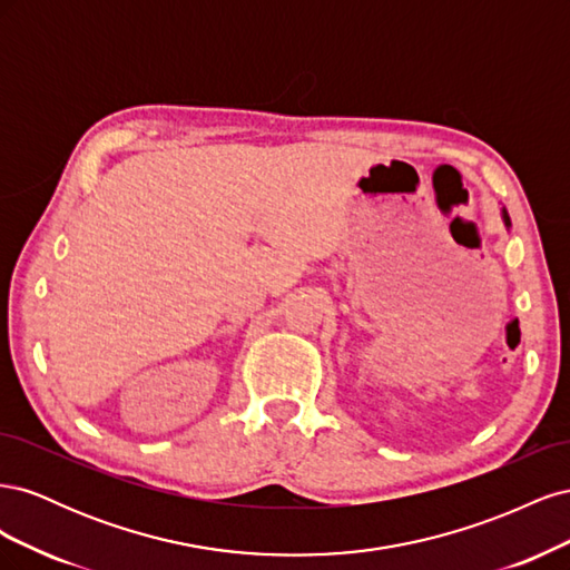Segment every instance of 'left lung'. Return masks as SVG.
I'll return each instance as SVG.
<instances>
[{
    "label": "left lung",
    "instance_id": "1",
    "mask_svg": "<svg viewBox=\"0 0 570 570\" xmlns=\"http://www.w3.org/2000/svg\"><path fill=\"white\" fill-rule=\"evenodd\" d=\"M502 218H504V226H507V228H509V226H511V218H509V214H507V212H504V214H502Z\"/></svg>",
    "mask_w": 570,
    "mask_h": 570
}]
</instances>
